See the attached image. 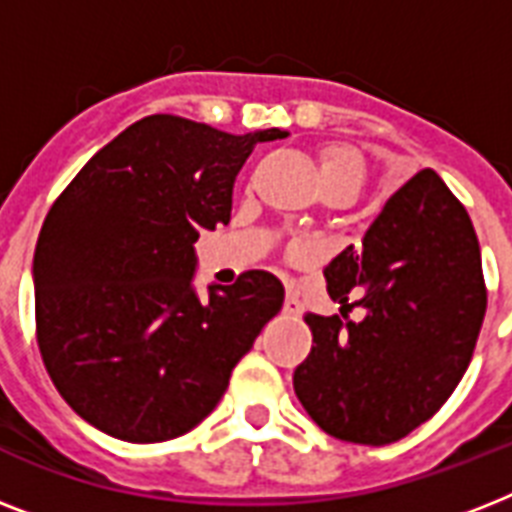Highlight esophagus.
Masks as SVG:
<instances>
[{
  "mask_svg": "<svg viewBox=\"0 0 512 512\" xmlns=\"http://www.w3.org/2000/svg\"><path fill=\"white\" fill-rule=\"evenodd\" d=\"M284 313H287V316H297V313H300V300H297L295 295H289V292L287 297H284Z\"/></svg>",
  "mask_w": 512,
  "mask_h": 512,
  "instance_id": "obj_1",
  "label": "esophagus"
}]
</instances>
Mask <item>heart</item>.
Segmentation results:
<instances>
[{"label": "heart", "mask_w": 512, "mask_h": 512, "mask_svg": "<svg viewBox=\"0 0 512 512\" xmlns=\"http://www.w3.org/2000/svg\"><path fill=\"white\" fill-rule=\"evenodd\" d=\"M316 164H319L321 185L342 183L356 191L361 177H364V159L358 156V151L348 146H337V143L319 148Z\"/></svg>", "instance_id": "1"}]
</instances>
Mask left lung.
<instances>
[{"instance_id": "8db88e82", "label": "left lung", "mask_w": 512, "mask_h": 512, "mask_svg": "<svg viewBox=\"0 0 512 512\" xmlns=\"http://www.w3.org/2000/svg\"><path fill=\"white\" fill-rule=\"evenodd\" d=\"M324 279L342 316L305 313L313 348L295 369L297 398L340 441H401L452 396L484 324L486 284L468 209L436 172L420 170ZM350 288L365 311L358 322L344 313Z\"/></svg>"}]
</instances>
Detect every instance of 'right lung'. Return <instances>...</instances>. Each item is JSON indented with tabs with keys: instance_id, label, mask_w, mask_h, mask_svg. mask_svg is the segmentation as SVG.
I'll return each mask as SVG.
<instances>
[{
	"instance_id": "right-lung-1",
	"label": "right lung",
	"mask_w": 512,
	"mask_h": 512,
	"mask_svg": "<svg viewBox=\"0 0 512 512\" xmlns=\"http://www.w3.org/2000/svg\"><path fill=\"white\" fill-rule=\"evenodd\" d=\"M183 116L140 119L103 146L44 217L34 252L36 342L82 420L130 444L196 428L233 366L281 311L268 271L193 289L199 233L228 225L233 180L257 143Z\"/></svg>"
}]
</instances>
